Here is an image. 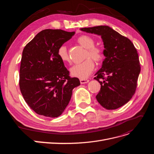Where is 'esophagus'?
Returning <instances> with one entry per match:
<instances>
[{"instance_id":"1","label":"esophagus","mask_w":154,"mask_h":154,"mask_svg":"<svg viewBox=\"0 0 154 154\" xmlns=\"http://www.w3.org/2000/svg\"><path fill=\"white\" fill-rule=\"evenodd\" d=\"M89 82V80L87 79H80V83L81 84H84V83H87Z\"/></svg>"}]
</instances>
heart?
I'll return each mask as SVG.
<instances>
[{"mask_svg": "<svg viewBox=\"0 0 154 154\" xmlns=\"http://www.w3.org/2000/svg\"><path fill=\"white\" fill-rule=\"evenodd\" d=\"M77 42L82 47L86 49L84 55L85 60L81 63L74 65L70 69V72L74 77L85 79L92 72L95 67L94 62L91 59L97 63L101 62L104 58V50L99 46H95L94 39L88 35H82L78 37ZM58 56L63 62L70 61L68 51L65 45H61L58 48Z\"/></svg>", "mask_w": 154, "mask_h": 154, "instance_id": "heart-1", "label": "heart"}]
</instances>
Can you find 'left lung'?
Instances as JSON below:
<instances>
[{"instance_id": "left-lung-1", "label": "left lung", "mask_w": 154, "mask_h": 154, "mask_svg": "<svg viewBox=\"0 0 154 154\" xmlns=\"http://www.w3.org/2000/svg\"><path fill=\"white\" fill-rule=\"evenodd\" d=\"M100 35L106 57L94 79L101 85L96 96L98 103L107 110H114L130 101L136 90L141 71L137 51L128 38L107 26L80 29Z\"/></svg>"}]
</instances>
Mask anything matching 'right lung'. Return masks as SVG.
I'll return each mask as SVG.
<instances>
[{"label": "right lung", "instance_id": "right-lung-1", "mask_svg": "<svg viewBox=\"0 0 154 154\" xmlns=\"http://www.w3.org/2000/svg\"><path fill=\"white\" fill-rule=\"evenodd\" d=\"M75 32L44 29L27 44L22 52L19 87L24 100L36 114L49 118L61 115L80 85L58 56V49Z\"/></svg>", "mask_w": 154, "mask_h": 154}]
</instances>
